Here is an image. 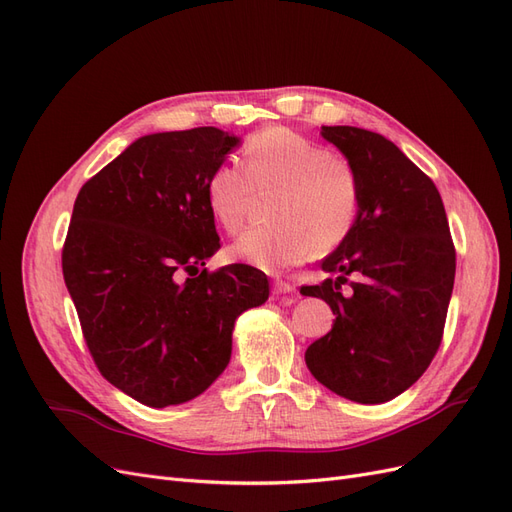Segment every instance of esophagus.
Instances as JSON below:
<instances>
[{"label": "esophagus", "instance_id": "34e87169", "mask_svg": "<svg viewBox=\"0 0 512 512\" xmlns=\"http://www.w3.org/2000/svg\"><path fill=\"white\" fill-rule=\"evenodd\" d=\"M273 292L275 294H290V292H294V286L286 280H275L273 282Z\"/></svg>", "mask_w": 512, "mask_h": 512}]
</instances>
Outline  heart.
<instances>
[{
  "mask_svg": "<svg viewBox=\"0 0 512 512\" xmlns=\"http://www.w3.org/2000/svg\"><path fill=\"white\" fill-rule=\"evenodd\" d=\"M243 160L245 168L220 164L209 175L211 215L226 232H237L256 192L277 188L271 205L277 224L245 230L230 247L232 258L275 273L316 250L329 254L350 237L363 205V183L350 160L286 128L247 138Z\"/></svg>",
  "mask_w": 512,
  "mask_h": 512,
  "instance_id": "obj_1",
  "label": "heart"
}]
</instances>
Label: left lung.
Segmentation results:
<instances>
[{"mask_svg": "<svg viewBox=\"0 0 512 512\" xmlns=\"http://www.w3.org/2000/svg\"><path fill=\"white\" fill-rule=\"evenodd\" d=\"M320 134L356 168L363 205L350 237L322 260L335 280L301 288L335 314L305 363L329 391L384 404L410 389L440 348L455 245L438 188L389 138L352 126H322Z\"/></svg>", "mask_w": 512, "mask_h": 512, "instance_id": "8db88e82", "label": "left lung"}]
</instances>
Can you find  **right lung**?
Wrapping results in <instances>:
<instances>
[{"mask_svg":"<svg viewBox=\"0 0 512 512\" xmlns=\"http://www.w3.org/2000/svg\"><path fill=\"white\" fill-rule=\"evenodd\" d=\"M241 138L218 128L147 134L76 196L61 269L100 374L149 408L218 380L235 320L269 299L250 265L209 273L220 237L207 179Z\"/></svg>","mask_w":512,"mask_h":512,"instance_id":"1","label":"right lung"}]
</instances>
